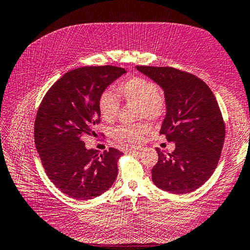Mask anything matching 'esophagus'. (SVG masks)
Returning a JSON list of instances; mask_svg holds the SVG:
<instances>
[{"mask_svg": "<svg viewBox=\"0 0 250 250\" xmlns=\"http://www.w3.org/2000/svg\"><path fill=\"white\" fill-rule=\"evenodd\" d=\"M143 149L142 146H129L128 148H126V150H128L129 152H136V151H140Z\"/></svg>", "mask_w": 250, "mask_h": 250, "instance_id": "1", "label": "esophagus"}]
</instances>
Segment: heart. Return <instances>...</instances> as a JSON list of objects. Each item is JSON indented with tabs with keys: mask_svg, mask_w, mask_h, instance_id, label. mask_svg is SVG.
Returning a JSON list of instances; mask_svg holds the SVG:
<instances>
[{
	"mask_svg": "<svg viewBox=\"0 0 250 250\" xmlns=\"http://www.w3.org/2000/svg\"><path fill=\"white\" fill-rule=\"evenodd\" d=\"M119 94L126 102L139 103V116L150 120L161 119L167 111V100L159 91L158 84L144 77H132L120 83ZM119 108V97L114 90L106 89L99 98V111L105 121H113ZM149 131L146 122L120 125L111 130L115 140L139 143Z\"/></svg>",
	"mask_w": 250,
	"mask_h": 250,
	"instance_id": "1",
	"label": "heart"
}]
</instances>
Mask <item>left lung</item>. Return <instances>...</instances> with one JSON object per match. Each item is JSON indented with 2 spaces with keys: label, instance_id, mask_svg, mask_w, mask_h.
<instances>
[{
  "label": "left lung",
  "instance_id": "1",
  "mask_svg": "<svg viewBox=\"0 0 250 250\" xmlns=\"http://www.w3.org/2000/svg\"><path fill=\"white\" fill-rule=\"evenodd\" d=\"M136 68L164 90L167 116L160 134L175 143L168 155L156 148L159 158L151 169L152 182L167 192H192L214 173L224 147L226 125L215 95L191 73L171 66Z\"/></svg>",
  "mask_w": 250,
  "mask_h": 250
}]
</instances>
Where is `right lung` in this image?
Listing matches in <instances>:
<instances>
[{
  "instance_id": "obj_1",
  "label": "right lung",
  "mask_w": 250,
  "mask_h": 250,
  "mask_svg": "<svg viewBox=\"0 0 250 250\" xmlns=\"http://www.w3.org/2000/svg\"><path fill=\"white\" fill-rule=\"evenodd\" d=\"M125 73L113 65L83 66L65 73L42 100L34 122V141L47 176L61 192L90 200L113 186L122 152L109 148L100 153L83 141L97 136L99 98Z\"/></svg>"
}]
</instances>
